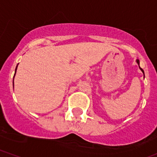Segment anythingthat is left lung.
<instances>
[{
  "label": "left lung",
  "instance_id": "1",
  "mask_svg": "<svg viewBox=\"0 0 157 157\" xmlns=\"http://www.w3.org/2000/svg\"><path fill=\"white\" fill-rule=\"evenodd\" d=\"M136 62H137V63H138V65H139V60H138V59H137V60H136ZM139 67H140V69H141V71L143 72V74H144V71H143V69L141 68V67H140V66H139Z\"/></svg>",
  "mask_w": 157,
  "mask_h": 157
}]
</instances>
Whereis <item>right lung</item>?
I'll return each mask as SVG.
<instances>
[{"instance_id": "1", "label": "right lung", "mask_w": 157, "mask_h": 157, "mask_svg": "<svg viewBox=\"0 0 157 157\" xmlns=\"http://www.w3.org/2000/svg\"><path fill=\"white\" fill-rule=\"evenodd\" d=\"M16 69H17V67H16V71H16ZM15 74H16V72H15ZM15 74H14V76H15ZM13 80H14V77H13Z\"/></svg>"}]
</instances>
